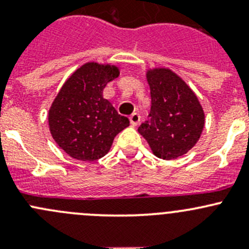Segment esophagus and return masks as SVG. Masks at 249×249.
Listing matches in <instances>:
<instances>
[{"label":"esophagus","mask_w":249,"mask_h":249,"mask_svg":"<svg viewBox=\"0 0 249 249\" xmlns=\"http://www.w3.org/2000/svg\"><path fill=\"white\" fill-rule=\"evenodd\" d=\"M129 119H130V123H131L132 126H136V125H139L141 122V115L139 114V113H132V114L129 117Z\"/></svg>","instance_id":"obj_1"}]
</instances>
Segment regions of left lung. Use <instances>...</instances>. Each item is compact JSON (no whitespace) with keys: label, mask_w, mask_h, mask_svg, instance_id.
Listing matches in <instances>:
<instances>
[{"label":"left lung","mask_w":249,"mask_h":249,"mask_svg":"<svg viewBox=\"0 0 249 249\" xmlns=\"http://www.w3.org/2000/svg\"><path fill=\"white\" fill-rule=\"evenodd\" d=\"M152 107L149 119L139 127L150 149L164 160L187 154L199 141L205 114L196 95L169 69L147 72Z\"/></svg>","instance_id":"8db88e82"}]
</instances>
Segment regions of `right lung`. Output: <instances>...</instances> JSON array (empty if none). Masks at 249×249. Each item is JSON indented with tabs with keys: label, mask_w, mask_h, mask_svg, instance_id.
<instances>
[{
	"label": "right lung",
	"mask_w": 249,
	"mask_h": 249,
	"mask_svg": "<svg viewBox=\"0 0 249 249\" xmlns=\"http://www.w3.org/2000/svg\"><path fill=\"white\" fill-rule=\"evenodd\" d=\"M119 76L113 65L87 62L65 82L49 109L50 134L61 149L80 161L105 157L113 140L129 126L102 91Z\"/></svg>",
	"instance_id": "1"
}]
</instances>
